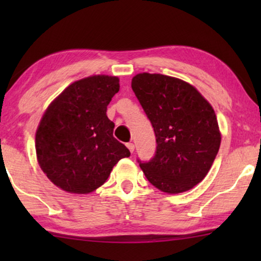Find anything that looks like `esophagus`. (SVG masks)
Here are the masks:
<instances>
[{
	"instance_id": "1",
	"label": "esophagus",
	"mask_w": 261,
	"mask_h": 261,
	"mask_svg": "<svg viewBox=\"0 0 261 261\" xmlns=\"http://www.w3.org/2000/svg\"><path fill=\"white\" fill-rule=\"evenodd\" d=\"M126 146H127V148L129 149L130 153L134 152V144H132V142H128V144H127Z\"/></svg>"
}]
</instances>
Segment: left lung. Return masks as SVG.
Returning a JSON list of instances; mask_svg holds the SVG:
<instances>
[{
  "label": "left lung",
  "instance_id": "1",
  "mask_svg": "<svg viewBox=\"0 0 261 261\" xmlns=\"http://www.w3.org/2000/svg\"><path fill=\"white\" fill-rule=\"evenodd\" d=\"M132 89L155 134L154 156L138 160L146 178L167 194L190 190L204 179L220 148L213 107L195 87L165 74L139 73Z\"/></svg>",
  "mask_w": 261,
  "mask_h": 261
}]
</instances>
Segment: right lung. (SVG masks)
<instances>
[{
	"label": "right lung",
	"instance_id": "1",
	"mask_svg": "<svg viewBox=\"0 0 261 261\" xmlns=\"http://www.w3.org/2000/svg\"><path fill=\"white\" fill-rule=\"evenodd\" d=\"M119 78L97 74L69 85L46 109L35 134L38 163L49 180L71 194L105 184L129 149L113 137L107 107Z\"/></svg>",
	"mask_w": 261,
	"mask_h": 261
}]
</instances>
